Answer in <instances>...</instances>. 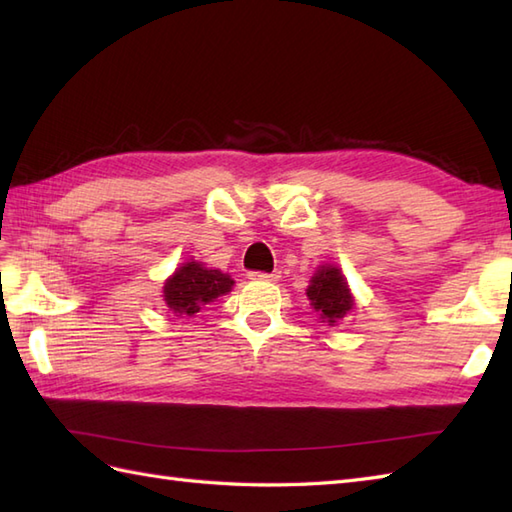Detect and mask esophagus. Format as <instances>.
I'll return each mask as SVG.
<instances>
[{
    "label": "esophagus",
    "mask_w": 512,
    "mask_h": 512,
    "mask_svg": "<svg viewBox=\"0 0 512 512\" xmlns=\"http://www.w3.org/2000/svg\"><path fill=\"white\" fill-rule=\"evenodd\" d=\"M281 275L277 273H257V270H253V273H248V279H253V281H277Z\"/></svg>",
    "instance_id": "esophagus-1"
}]
</instances>
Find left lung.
I'll return each mask as SVG.
<instances>
[{
    "mask_svg": "<svg viewBox=\"0 0 512 512\" xmlns=\"http://www.w3.org/2000/svg\"><path fill=\"white\" fill-rule=\"evenodd\" d=\"M306 295L312 301L314 310L321 312V319H325L330 325L343 319L354 306V299L350 290H347L341 270L332 266H321L317 270Z\"/></svg>",
    "mask_w": 512,
    "mask_h": 512,
    "instance_id": "left-lung-1",
    "label": "left lung"
}]
</instances>
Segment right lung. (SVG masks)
<instances>
[{
	"mask_svg": "<svg viewBox=\"0 0 512 512\" xmlns=\"http://www.w3.org/2000/svg\"><path fill=\"white\" fill-rule=\"evenodd\" d=\"M233 279L198 262L180 266L165 284V301L176 317H193L206 303L231 292Z\"/></svg>",
	"mask_w": 512,
	"mask_h": 512,
	"instance_id": "add662e5",
	"label": "right lung"
}]
</instances>
